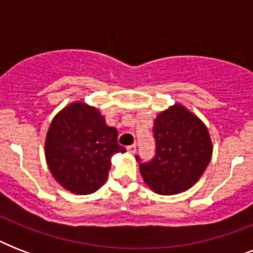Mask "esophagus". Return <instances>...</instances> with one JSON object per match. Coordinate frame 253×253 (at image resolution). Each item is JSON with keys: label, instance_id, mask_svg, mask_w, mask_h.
Returning <instances> with one entry per match:
<instances>
[{"label": "esophagus", "instance_id": "1", "mask_svg": "<svg viewBox=\"0 0 253 253\" xmlns=\"http://www.w3.org/2000/svg\"><path fill=\"white\" fill-rule=\"evenodd\" d=\"M127 151H128L130 154H135V152H136V146H135V144H131V146L127 147Z\"/></svg>", "mask_w": 253, "mask_h": 253}]
</instances>
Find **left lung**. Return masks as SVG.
I'll return each instance as SVG.
<instances>
[{"mask_svg": "<svg viewBox=\"0 0 253 253\" xmlns=\"http://www.w3.org/2000/svg\"><path fill=\"white\" fill-rule=\"evenodd\" d=\"M156 154L139 169L155 193L172 196L188 190L200 180L212 155L208 127L180 103L162 111L154 121Z\"/></svg>", "mask_w": 253, "mask_h": 253, "instance_id": "8db88e82", "label": "left lung"}]
</instances>
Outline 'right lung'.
<instances>
[{
	"instance_id": "1",
	"label": "right lung",
	"mask_w": 253,
	"mask_h": 253,
	"mask_svg": "<svg viewBox=\"0 0 253 253\" xmlns=\"http://www.w3.org/2000/svg\"><path fill=\"white\" fill-rule=\"evenodd\" d=\"M117 152H126L118 144L117 128L84 102L59 111L45 136V160L53 178L76 194H90L105 184Z\"/></svg>"
}]
</instances>
